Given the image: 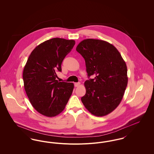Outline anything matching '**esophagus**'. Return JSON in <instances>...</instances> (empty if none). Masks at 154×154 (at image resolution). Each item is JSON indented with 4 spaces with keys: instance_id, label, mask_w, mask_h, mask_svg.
I'll return each instance as SVG.
<instances>
[{
    "instance_id": "esophagus-1",
    "label": "esophagus",
    "mask_w": 154,
    "mask_h": 154,
    "mask_svg": "<svg viewBox=\"0 0 154 154\" xmlns=\"http://www.w3.org/2000/svg\"><path fill=\"white\" fill-rule=\"evenodd\" d=\"M80 85V82H75L74 83V87H79Z\"/></svg>"
}]
</instances>
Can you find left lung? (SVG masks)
<instances>
[{
	"mask_svg": "<svg viewBox=\"0 0 154 154\" xmlns=\"http://www.w3.org/2000/svg\"><path fill=\"white\" fill-rule=\"evenodd\" d=\"M85 59L88 77L81 101L93 115L105 116L121 102L128 84L127 66L117 49L104 40L87 38L76 47Z\"/></svg>",
	"mask_w": 154,
	"mask_h": 154,
	"instance_id": "1",
	"label": "left lung"
}]
</instances>
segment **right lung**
Returning <instances> with one entry per match:
<instances>
[{
  "label": "right lung",
  "instance_id": "right-lung-1",
  "mask_svg": "<svg viewBox=\"0 0 154 154\" xmlns=\"http://www.w3.org/2000/svg\"><path fill=\"white\" fill-rule=\"evenodd\" d=\"M75 44L74 40L53 38L31 52L23 71L24 88L30 102L44 116H57L65 109L74 89L72 82H59L57 72Z\"/></svg>",
  "mask_w": 154,
  "mask_h": 154
}]
</instances>
